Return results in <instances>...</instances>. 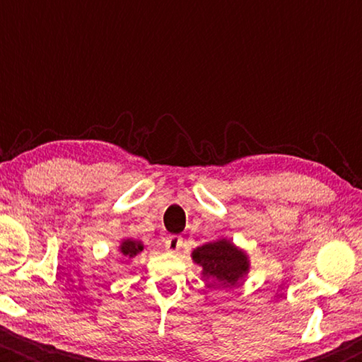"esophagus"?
I'll return each mask as SVG.
<instances>
[{
  "label": "esophagus",
  "instance_id": "esophagus-1",
  "mask_svg": "<svg viewBox=\"0 0 362 362\" xmlns=\"http://www.w3.org/2000/svg\"><path fill=\"white\" fill-rule=\"evenodd\" d=\"M165 245H166L168 252H177L182 247V237H180V235L166 237Z\"/></svg>",
  "mask_w": 362,
  "mask_h": 362
}]
</instances>
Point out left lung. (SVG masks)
Masks as SVG:
<instances>
[{"mask_svg": "<svg viewBox=\"0 0 362 362\" xmlns=\"http://www.w3.org/2000/svg\"><path fill=\"white\" fill-rule=\"evenodd\" d=\"M192 260L202 269V279L222 288L237 285L249 274V257L230 240L217 239L192 250Z\"/></svg>", "mask_w": 362, "mask_h": 362, "instance_id": "8db88e82", "label": "left lung"}]
</instances>
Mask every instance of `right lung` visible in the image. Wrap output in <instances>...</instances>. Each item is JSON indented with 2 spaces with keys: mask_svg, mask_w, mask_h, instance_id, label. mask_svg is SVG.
I'll return each instance as SVG.
<instances>
[{
  "mask_svg": "<svg viewBox=\"0 0 362 362\" xmlns=\"http://www.w3.org/2000/svg\"><path fill=\"white\" fill-rule=\"evenodd\" d=\"M143 249H145V245H143L140 240H133V239H123L120 247H118L120 254L123 257H127V259H135L136 255L141 254Z\"/></svg>",
  "mask_w": 362,
  "mask_h": 362,
  "instance_id": "obj_1",
  "label": "right lung"
}]
</instances>
